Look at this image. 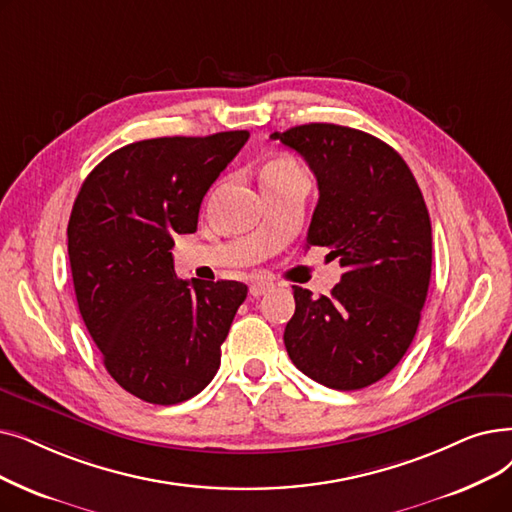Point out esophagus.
<instances>
[{"label":"esophagus","mask_w":512,"mask_h":512,"mask_svg":"<svg viewBox=\"0 0 512 512\" xmlns=\"http://www.w3.org/2000/svg\"><path fill=\"white\" fill-rule=\"evenodd\" d=\"M270 288H274V282L268 280V278H255L249 286V291L253 297H261L270 291Z\"/></svg>","instance_id":"esophagus-1"}]
</instances>
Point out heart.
Returning <instances> with one entry per match:
<instances>
[{
    "label": "heart",
    "mask_w": 512,
    "mask_h": 512,
    "mask_svg": "<svg viewBox=\"0 0 512 512\" xmlns=\"http://www.w3.org/2000/svg\"><path fill=\"white\" fill-rule=\"evenodd\" d=\"M301 173L303 171L291 157H274L261 167V184L265 186V184L282 182V180H288V177H295Z\"/></svg>",
    "instance_id": "1"
}]
</instances>
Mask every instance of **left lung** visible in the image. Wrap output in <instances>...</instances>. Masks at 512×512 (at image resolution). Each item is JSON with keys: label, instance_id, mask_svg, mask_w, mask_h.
Returning a JSON list of instances; mask_svg holds the SVG:
<instances>
[{"label": "left lung", "instance_id": "left-lung-1", "mask_svg": "<svg viewBox=\"0 0 512 512\" xmlns=\"http://www.w3.org/2000/svg\"><path fill=\"white\" fill-rule=\"evenodd\" d=\"M318 180L307 247L339 259L341 282L311 297L293 286L288 358L316 383L355 391L387 376L408 351L431 280V219L406 161L366 131L307 123L274 131Z\"/></svg>", "mask_w": 512, "mask_h": 512}]
</instances>
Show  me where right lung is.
<instances>
[{
	"mask_svg": "<svg viewBox=\"0 0 512 512\" xmlns=\"http://www.w3.org/2000/svg\"><path fill=\"white\" fill-rule=\"evenodd\" d=\"M249 131L154 138L115 150L85 177L69 219L81 318L108 374L148 404L201 393L219 370L247 284L180 280L173 236L196 232L201 203Z\"/></svg>",
	"mask_w": 512,
	"mask_h": 512,
	"instance_id": "obj_1",
	"label": "right lung"
}]
</instances>
